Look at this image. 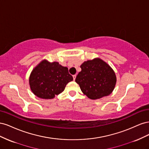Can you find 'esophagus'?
I'll use <instances>...</instances> for the list:
<instances>
[{
	"mask_svg": "<svg viewBox=\"0 0 149 149\" xmlns=\"http://www.w3.org/2000/svg\"><path fill=\"white\" fill-rule=\"evenodd\" d=\"M76 74H74V75H73V80H74V81L75 80V79H76Z\"/></svg>",
	"mask_w": 149,
	"mask_h": 149,
	"instance_id": "34e87169",
	"label": "esophagus"
}]
</instances>
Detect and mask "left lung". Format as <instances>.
I'll use <instances>...</instances> for the list:
<instances>
[{"label": "left lung", "instance_id": "left-lung-1", "mask_svg": "<svg viewBox=\"0 0 149 149\" xmlns=\"http://www.w3.org/2000/svg\"><path fill=\"white\" fill-rule=\"evenodd\" d=\"M75 81L84 94L91 100L107 96L112 92L116 83V76L111 66L100 58L84 61Z\"/></svg>", "mask_w": 149, "mask_h": 149}]
</instances>
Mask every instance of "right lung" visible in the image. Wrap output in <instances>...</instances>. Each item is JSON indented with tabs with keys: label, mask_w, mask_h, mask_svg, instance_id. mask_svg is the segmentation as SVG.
Masks as SVG:
<instances>
[{
	"label": "right lung",
	"mask_w": 149,
	"mask_h": 149,
	"mask_svg": "<svg viewBox=\"0 0 149 149\" xmlns=\"http://www.w3.org/2000/svg\"><path fill=\"white\" fill-rule=\"evenodd\" d=\"M73 79L67 67L44 60L31 71L29 84L35 96L51 100L63 91L66 85Z\"/></svg>",
	"instance_id": "1"
}]
</instances>
